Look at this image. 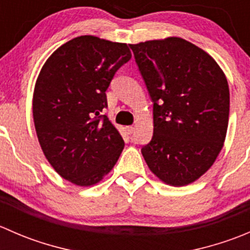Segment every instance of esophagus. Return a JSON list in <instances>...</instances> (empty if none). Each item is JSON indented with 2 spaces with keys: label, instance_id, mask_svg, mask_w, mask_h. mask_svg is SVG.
Here are the masks:
<instances>
[{
  "label": "esophagus",
  "instance_id": "1",
  "mask_svg": "<svg viewBox=\"0 0 250 250\" xmlns=\"http://www.w3.org/2000/svg\"><path fill=\"white\" fill-rule=\"evenodd\" d=\"M125 130H127L128 134H132V133L134 132V127H133V125H128V127H125Z\"/></svg>",
  "mask_w": 250,
  "mask_h": 250
}]
</instances>
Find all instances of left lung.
<instances>
[{
  "label": "left lung",
  "instance_id": "obj_1",
  "mask_svg": "<svg viewBox=\"0 0 250 250\" xmlns=\"http://www.w3.org/2000/svg\"><path fill=\"white\" fill-rule=\"evenodd\" d=\"M129 46L153 102V137L141 153L162 183L188 185L224 146L230 113L225 74L206 50L180 37Z\"/></svg>",
  "mask_w": 250,
  "mask_h": 250
}]
</instances>
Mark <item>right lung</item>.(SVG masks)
Returning <instances> with one entry per match:
<instances>
[{
	"mask_svg": "<svg viewBox=\"0 0 250 250\" xmlns=\"http://www.w3.org/2000/svg\"><path fill=\"white\" fill-rule=\"evenodd\" d=\"M130 58L127 43L84 35L54 50L40 71L32 99L39 143L55 172L75 185H97L122 153L120 132L100 112L113 75Z\"/></svg>",
	"mask_w": 250,
	"mask_h": 250,
	"instance_id": "right-lung-1",
	"label": "right lung"
}]
</instances>
